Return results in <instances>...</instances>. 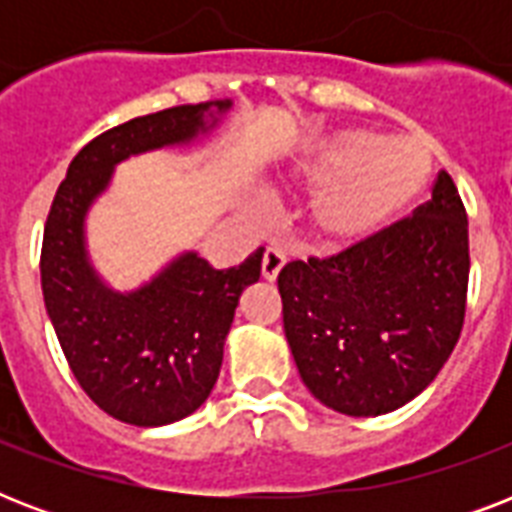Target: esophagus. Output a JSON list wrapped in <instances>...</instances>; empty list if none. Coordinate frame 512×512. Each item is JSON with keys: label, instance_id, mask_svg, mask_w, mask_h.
I'll use <instances>...</instances> for the list:
<instances>
[{"label": "esophagus", "instance_id": "34e87169", "mask_svg": "<svg viewBox=\"0 0 512 512\" xmlns=\"http://www.w3.org/2000/svg\"><path fill=\"white\" fill-rule=\"evenodd\" d=\"M287 263V255L281 252L279 247H268L263 255V279L265 281H276L279 271Z\"/></svg>", "mask_w": 512, "mask_h": 512}]
</instances>
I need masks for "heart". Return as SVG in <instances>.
Segmentation results:
<instances>
[{
	"label": "heart",
	"mask_w": 512,
	"mask_h": 512,
	"mask_svg": "<svg viewBox=\"0 0 512 512\" xmlns=\"http://www.w3.org/2000/svg\"><path fill=\"white\" fill-rule=\"evenodd\" d=\"M433 175V154L417 138L374 130L329 135L295 164V180L321 191L313 220L329 244H358L396 223Z\"/></svg>",
	"instance_id": "b5f03b06"
}]
</instances>
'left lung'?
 <instances>
[{
  "instance_id": "8db88e82",
  "label": "left lung",
  "mask_w": 512,
  "mask_h": 512,
  "mask_svg": "<svg viewBox=\"0 0 512 512\" xmlns=\"http://www.w3.org/2000/svg\"><path fill=\"white\" fill-rule=\"evenodd\" d=\"M468 273V215L449 172L412 217L332 257L284 265V332L305 388L348 417L409 404L460 340Z\"/></svg>"
}]
</instances>
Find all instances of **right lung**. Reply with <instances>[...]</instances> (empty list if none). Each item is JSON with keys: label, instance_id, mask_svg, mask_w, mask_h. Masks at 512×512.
Wrapping results in <instances>:
<instances>
[{"label": "right lung", "instance_id": "right-lung-1", "mask_svg": "<svg viewBox=\"0 0 512 512\" xmlns=\"http://www.w3.org/2000/svg\"><path fill=\"white\" fill-rule=\"evenodd\" d=\"M212 107L225 114L231 100L138 116L90 140L68 164L44 225V305L68 366L103 412L138 428L183 420L207 401L241 292L260 279L263 247L225 271L183 252L135 292H114L92 268L84 220L116 164L191 143L217 124Z\"/></svg>", "mask_w": 512, "mask_h": 512}]
</instances>
